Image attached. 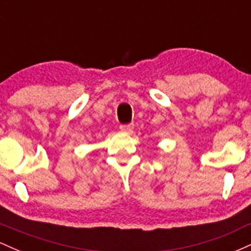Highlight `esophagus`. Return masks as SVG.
I'll return each instance as SVG.
<instances>
[{
	"mask_svg": "<svg viewBox=\"0 0 251 251\" xmlns=\"http://www.w3.org/2000/svg\"><path fill=\"white\" fill-rule=\"evenodd\" d=\"M120 129L124 132H129L133 129V124H123V125H120Z\"/></svg>",
	"mask_w": 251,
	"mask_h": 251,
	"instance_id": "34e87169",
	"label": "esophagus"
}]
</instances>
